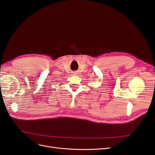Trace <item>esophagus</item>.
I'll return each mask as SVG.
<instances>
[{
  "label": "esophagus",
  "instance_id": "obj_1",
  "mask_svg": "<svg viewBox=\"0 0 155 155\" xmlns=\"http://www.w3.org/2000/svg\"><path fill=\"white\" fill-rule=\"evenodd\" d=\"M77 74V73L76 72H73V75H76Z\"/></svg>",
  "mask_w": 155,
  "mask_h": 155
}]
</instances>
